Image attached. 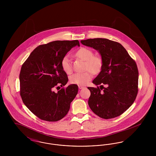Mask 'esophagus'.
Listing matches in <instances>:
<instances>
[{
	"label": "esophagus",
	"mask_w": 156,
	"mask_h": 156,
	"mask_svg": "<svg viewBox=\"0 0 156 156\" xmlns=\"http://www.w3.org/2000/svg\"><path fill=\"white\" fill-rule=\"evenodd\" d=\"M78 88H79V89H82L84 88V87L82 86V85H78Z\"/></svg>",
	"instance_id": "1"
}]
</instances>
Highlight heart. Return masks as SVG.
Returning <instances> with one entry per match:
<instances>
[{"label": "heart", "mask_w": 156, "mask_h": 156, "mask_svg": "<svg viewBox=\"0 0 156 156\" xmlns=\"http://www.w3.org/2000/svg\"><path fill=\"white\" fill-rule=\"evenodd\" d=\"M75 55L86 61L85 70H88L83 73H76L72 75L69 77V81L75 85H85L89 82L93 77L94 74L98 73L102 66V58L97 55H94V52L92 50L87 47H81L78 49ZM61 66L62 70L67 74H71L73 73V67L71 64V59L69 55H66L63 57L61 61Z\"/></svg>", "instance_id": "obj_1"}]
</instances>
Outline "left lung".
Segmentation results:
<instances>
[{
  "label": "left lung",
  "mask_w": 156,
  "mask_h": 156,
  "mask_svg": "<svg viewBox=\"0 0 156 156\" xmlns=\"http://www.w3.org/2000/svg\"><path fill=\"white\" fill-rule=\"evenodd\" d=\"M81 43L97 50L102 60L101 71L92 81L96 85H101V89L88 87L89 108L103 119L119 116L133 104L137 95L139 72L136 62L118 42L97 38Z\"/></svg>",
  "instance_id": "8db88e82"
}]
</instances>
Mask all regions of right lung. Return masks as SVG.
I'll return each mask as SVG.
<instances>
[{
	"label": "right lung",
	"instance_id": "right-lung-1",
	"mask_svg": "<svg viewBox=\"0 0 156 156\" xmlns=\"http://www.w3.org/2000/svg\"><path fill=\"white\" fill-rule=\"evenodd\" d=\"M76 45L80 46L78 40L54 41L38 45L22 66L19 80L23 102L41 120L56 122L62 119L78 93V85L75 84L54 91L67 84L68 78L61 61Z\"/></svg>",
	"mask_w": 156,
	"mask_h": 156
}]
</instances>
